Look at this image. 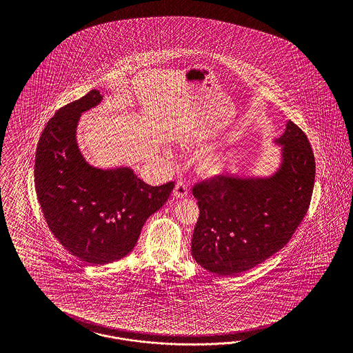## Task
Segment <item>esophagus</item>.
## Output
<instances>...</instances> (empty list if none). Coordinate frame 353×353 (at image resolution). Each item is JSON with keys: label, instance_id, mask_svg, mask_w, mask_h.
<instances>
[{"label": "esophagus", "instance_id": "obj_1", "mask_svg": "<svg viewBox=\"0 0 353 353\" xmlns=\"http://www.w3.org/2000/svg\"><path fill=\"white\" fill-rule=\"evenodd\" d=\"M189 194V189H188V185L183 181H179L174 186V190H173V195L176 198H185L188 196Z\"/></svg>", "mask_w": 353, "mask_h": 353}]
</instances>
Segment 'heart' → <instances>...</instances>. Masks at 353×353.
<instances>
[{"instance_id":"heart-1","label":"heart","mask_w":353,"mask_h":353,"mask_svg":"<svg viewBox=\"0 0 353 353\" xmlns=\"http://www.w3.org/2000/svg\"><path fill=\"white\" fill-rule=\"evenodd\" d=\"M204 167L208 170V171H217L219 167H220V161L217 158H207L204 161Z\"/></svg>"}]
</instances>
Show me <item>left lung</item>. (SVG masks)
Returning <instances> with one entry per match:
<instances>
[{
    "mask_svg": "<svg viewBox=\"0 0 353 353\" xmlns=\"http://www.w3.org/2000/svg\"><path fill=\"white\" fill-rule=\"evenodd\" d=\"M277 142L283 161L272 177L220 174L192 186V255L204 269L229 277L256 267L286 246L308 212L316 174L308 137L290 120Z\"/></svg>",
    "mask_w": 353,
    "mask_h": 353,
    "instance_id": "8db88e82",
    "label": "left lung"
}]
</instances>
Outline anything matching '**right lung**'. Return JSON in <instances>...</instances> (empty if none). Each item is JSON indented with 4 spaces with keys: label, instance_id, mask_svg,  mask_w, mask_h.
Masks as SVG:
<instances>
[{
    "label": "right lung",
    "instance_id": "add662e5",
    "mask_svg": "<svg viewBox=\"0 0 353 353\" xmlns=\"http://www.w3.org/2000/svg\"><path fill=\"white\" fill-rule=\"evenodd\" d=\"M101 99L93 89L61 107L46 123L34 157V188L46 224L67 251L92 265L127 256L174 188L173 181L150 186L129 168L102 171L84 161L76 125Z\"/></svg>",
    "mask_w": 353,
    "mask_h": 353
}]
</instances>
